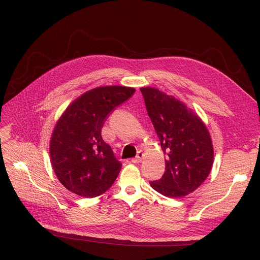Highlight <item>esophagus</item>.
Wrapping results in <instances>:
<instances>
[{
  "label": "esophagus",
  "instance_id": "34e87169",
  "mask_svg": "<svg viewBox=\"0 0 260 260\" xmlns=\"http://www.w3.org/2000/svg\"><path fill=\"white\" fill-rule=\"evenodd\" d=\"M142 159H143V153L141 151H139L137 153V156L132 159V162H134V163H140L142 161Z\"/></svg>",
  "mask_w": 260,
  "mask_h": 260
}]
</instances>
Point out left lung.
I'll use <instances>...</instances> for the list:
<instances>
[{
    "label": "left lung",
    "mask_w": 260,
    "mask_h": 260,
    "mask_svg": "<svg viewBox=\"0 0 260 260\" xmlns=\"http://www.w3.org/2000/svg\"><path fill=\"white\" fill-rule=\"evenodd\" d=\"M140 90L166 155L165 174L149 184L166 197H183L200 186L211 172L214 151L210 134L179 100L153 87Z\"/></svg>",
    "instance_id": "1"
}]
</instances>
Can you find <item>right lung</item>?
Returning <instances> with one entry per match:
<instances>
[{
  "label": "right lung",
  "instance_id": "1",
  "mask_svg": "<svg viewBox=\"0 0 260 260\" xmlns=\"http://www.w3.org/2000/svg\"><path fill=\"white\" fill-rule=\"evenodd\" d=\"M134 92L125 86L98 87L67 107L52 133L49 152L52 169L68 190L92 198L113 185L122 163L101 129L109 114Z\"/></svg>",
  "mask_w": 260,
  "mask_h": 260
}]
</instances>
